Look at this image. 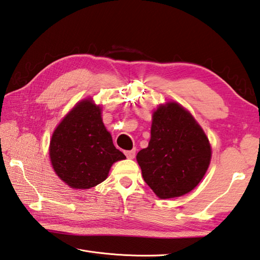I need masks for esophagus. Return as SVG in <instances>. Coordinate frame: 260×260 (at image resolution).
<instances>
[{"mask_svg":"<svg viewBox=\"0 0 260 260\" xmlns=\"http://www.w3.org/2000/svg\"><path fill=\"white\" fill-rule=\"evenodd\" d=\"M125 156L129 158V159H134V158L136 157V149H132V150H126L124 151Z\"/></svg>","mask_w":260,"mask_h":260,"instance_id":"34e87169","label":"esophagus"}]
</instances>
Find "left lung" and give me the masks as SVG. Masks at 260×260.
Wrapping results in <instances>:
<instances>
[{
	"mask_svg": "<svg viewBox=\"0 0 260 260\" xmlns=\"http://www.w3.org/2000/svg\"><path fill=\"white\" fill-rule=\"evenodd\" d=\"M150 141L137 155L142 177L159 199L187 194L202 181L211 161V146L197 120L176 102L152 114Z\"/></svg>",
	"mask_w": 260,
	"mask_h": 260,
	"instance_id": "left-lung-1",
	"label": "left lung"
}]
</instances>
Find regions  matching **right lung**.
I'll return each mask as SVG.
<instances>
[{
    "label": "right lung",
    "mask_w": 260,
    "mask_h": 260,
    "mask_svg": "<svg viewBox=\"0 0 260 260\" xmlns=\"http://www.w3.org/2000/svg\"><path fill=\"white\" fill-rule=\"evenodd\" d=\"M49 156L57 176L72 188L87 189L108 177L111 166L125 156L113 145L101 107L92 99L78 102L52 134Z\"/></svg>",
    "instance_id": "right-lung-1"
}]
</instances>
